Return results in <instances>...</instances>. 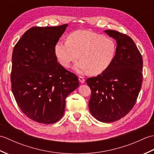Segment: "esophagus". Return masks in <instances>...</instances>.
Segmentation results:
<instances>
[{
    "mask_svg": "<svg viewBox=\"0 0 154 154\" xmlns=\"http://www.w3.org/2000/svg\"><path fill=\"white\" fill-rule=\"evenodd\" d=\"M79 82L81 83H83L85 82V81L84 79V77L82 76H79Z\"/></svg>",
    "mask_w": 154,
    "mask_h": 154,
    "instance_id": "1",
    "label": "esophagus"
}]
</instances>
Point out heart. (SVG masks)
<instances>
[{
	"label": "heart",
	"instance_id": "b5f03b06",
	"mask_svg": "<svg viewBox=\"0 0 154 154\" xmlns=\"http://www.w3.org/2000/svg\"><path fill=\"white\" fill-rule=\"evenodd\" d=\"M55 53L60 63L68 67L79 57L77 66L79 71H89L99 75L109 67L116 54V44L112 39L88 30H77L68 36L67 41L58 42Z\"/></svg>",
	"mask_w": 154,
	"mask_h": 154
}]
</instances>
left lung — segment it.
<instances>
[{
    "instance_id": "obj_1",
    "label": "left lung",
    "mask_w": 154,
    "mask_h": 154,
    "mask_svg": "<svg viewBox=\"0 0 154 154\" xmlns=\"http://www.w3.org/2000/svg\"><path fill=\"white\" fill-rule=\"evenodd\" d=\"M116 41L112 63L97 77L86 82L91 90L89 108L103 122H113L125 116L135 105L141 89L142 55L132 39L116 30L104 31Z\"/></svg>"
}]
</instances>
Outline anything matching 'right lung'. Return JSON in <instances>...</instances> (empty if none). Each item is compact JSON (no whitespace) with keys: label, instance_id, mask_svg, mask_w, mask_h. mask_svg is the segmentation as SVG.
I'll list each match as a JSON object with an SVG mask.
<instances>
[{"label":"right lung","instance_id":"1","mask_svg":"<svg viewBox=\"0 0 154 154\" xmlns=\"http://www.w3.org/2000/svg\"><path fill=\"white\" fill-rule=\"evenodd\" d=\"M67 24L35 26L23 34L12 56L11 88L26 116L50 124L63 116L65 99L79 86L76 75L57 62L55 46Z\"/></svg>","mask_w":154,"mask_h":154}]
</instances>
